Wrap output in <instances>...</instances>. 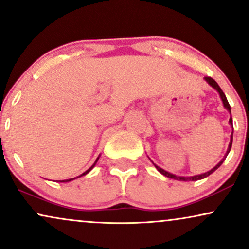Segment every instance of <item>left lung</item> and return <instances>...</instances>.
Segmentation results:
<instances>
[{"label": "left lung", "mask_w": 249, "mask_h": 249, "mask_svg": "<svg viewBox=\"0 0 249 249\" xmlns=\"http://www.w3.org/2000/svg\"><path fill=\"white\" fill-rule=\"evenodd\" d=\"M204 79L205 81H207V83L209 85H211V87H213L214 90H216L217 92H218L219 93V96H220V99H222V101H223V105H224V107H225L226 109L229 110L230 113H231V106H230V104H229V101H228V99H226V97H225V94H224V92L222 91V89L219 88V85L217 84V82L214 81V79H213L211 77H204ZM230 124L232 125V128H233V124H232V116L231 118H230ZM232 141H233V131H232V134H231V140H230V144H229V148H228V151H226V153H225V156H224V158L222 159V160H220L218 164L216 165V166H214L213 170H210V171H208V172H205V173H202V174H198V176H194V177H178V176H176V174H172V173H168V172H166L165 170H162V168H160L159 166H157V165L156 164H153L156 166V168H157V170L160 172V173L162 174V176H165V177H167V178H171V179H174V180H179V181H197V180H201V179H204V178H207V177H209L211 173H213L214 171L217 170V168H218L220 165L223 164V161L225 160V158L228 157V155H229V152H230V150H231V146H232Z\"/></svg>", "instance_id": "8db88e82"}]
</instances>
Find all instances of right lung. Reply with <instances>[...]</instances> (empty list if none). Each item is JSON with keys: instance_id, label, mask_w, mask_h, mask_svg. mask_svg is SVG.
<instances>
[{"instance_id": "add662e5", "label": "right lung", "mask_w": 249, "mask_h": 249, "mask_svg": "<svg viewBox=\"0 0 249 249\" xmlns=\"http://www.w3.org/2000/svg\"><path fill=\"white\" fill-rule=\"evenodd\" d=\"M98 159H99V157H98L97 158V160L96 161H94V164L93 165H92V166L90 167V168H89V170L88 171H85L84 172V173H83V174H81V176H79V177H83V176H85V174H88L89 173V172H90L91 170H92V168H93L94 167V165H96V162L98 161ZM78 178V177H77ZM73 179H76V178H72V179H68V180H60V182H69V181H71V180H73Z\"/></svg>"}]
</instances>
